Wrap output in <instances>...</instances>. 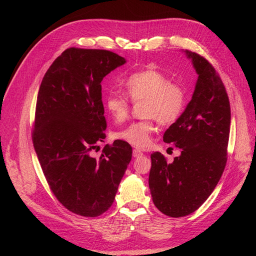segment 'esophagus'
I'll list each match as a JSON object with an SVG mask.
<instances>
[{
	"mask_svg": "<svg viewBox=\"0 0 256 256\" xmlns=\"http://www.w3.org/2000/svg\"><path fill=\"white\" fill-rule=\"evenodd\" d=\"M142 155H143V152L140 150H138V148H134L133 150V156L134 157H136V158H138V157H140Z\"/></svg>",
	"mask_w": 256,
	"mask_h": 256,
	"instance_id": "34e87169",
	"label": "esophagus"
}]
</instances>
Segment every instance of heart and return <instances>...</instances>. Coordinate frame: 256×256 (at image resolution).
Returning <instances> with one entry per match:
<instances>
[{
	"label": "heart",
	"mask_w": 256,
	"mask_h": 256,
	"mask_svg": "<svg viewBox=\"0 0 256 256\" xmlns=\"http://www.w3.org/2000/svg\"><path fill=\"white\" fill-rule=\"evenodd\" d=\"M124 94L108 92L104 106L118 122L128 118L131 110V100L143 101L142 114L145 118L132 122L116 133V138L136 148H144L150 142L155 131V121L162 126L177 122L187 104V94L182 86L170 82L166 74L156 69H145L130 74L124 81Z\"/></svg>",
	"instance_id": "1"
}]
</instances>
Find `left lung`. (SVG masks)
Here are the masks:
<instances>
[{
    "mask_svg": "<svg viewBox=\"0 0 256 256\" xmlns=\"http://www.w3.org/2000/svg\"><path fill=\"white\" fill-rule=\"evenodd\" d=\"M186 54L198 80L186 110L162 138L182 154L170 164L160 152L150 155L152 198L172 218L192 214L214 192L226 168L230 135V102L219 74L199 54Z\"/></svg>",
    "mask_w": 256,
    "mask_h": 256,
    "instance_id": "obj_1",
    "label": "left lung"
}]
</instances>
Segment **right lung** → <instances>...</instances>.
<instances>
[{
    "label": "right lung",
    "instance_id": "add662e5",
    "mask_svg": "<svg viewBox=\"0 0 256 256\" xmlns=\"http://www.w3.org/2000/svg\"><path fill=\"white\" fill-rule=\"evenodd\" d=\"M123 64L110 50L70 47L48 68L38 91L32 144L52 194L76 214H104L132 158L131 145L121 140L106 144L100 158L91 156L106 138L101 81Z\"/></svg>",
    "mask_w": 256,
    "mask_h": 256
}]
</instances>
